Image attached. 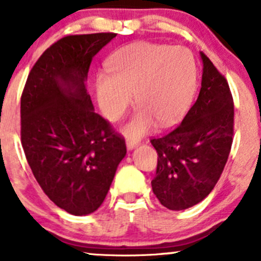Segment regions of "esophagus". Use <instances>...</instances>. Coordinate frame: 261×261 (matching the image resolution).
<instances>
[{"mask_svg": "<svg viewBox=\"0 0 261 261\" xmlns=\"http://www.w3.org/2000/svg\"><path fill=\"white\" fill-rule=\"evenodd\" d=\"M138 141H127V143H126V147H127V150H133L138 146Z\"/></svg>", "mask_w": 261, "mask_h": 261, "instance_id": "obj_1", "label": "esophagus"}]
</instances>
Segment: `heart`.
Masks as SVG:
<instances>
[{"mask_svg": "<svg viewBox=\"0 0 261 261\" xmlns=\"http://www.w3.org/2000/svg\"><path fill=\"white\" fill-rule=\"evenodd\" d=\"M110 75L97 78V98L105 117L120 120L133 103L139 109L123 128L139 139L155 126H170L186 116L197 91V64L183 46L136 41L116 50L107 62Z\"/></svg>", "mask_w": 261, "mask_h": 261, "instance_id": "b5f03b06", "label": "heart"}]
</instances>
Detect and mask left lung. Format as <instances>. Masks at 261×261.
<instances>
[{"mask_svg":"<svg viewBox=\"0 0 261 261\" xmlns=\"http://www.w3.org/2000/svg\"><path fill=\"white\" fill-rule=\"evenodd\" d=\"M198 98L175 130L151 139L158 152L152 192L160 203L181 211L203 201L223 172L233 135V101L227 81L203 53Z\"/></svg>","mask_w":261,"mask_h":261,"instance_id":"8db88e82","label":"left lung"}]
</instances>
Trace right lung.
<instances>
[{"label":"right lung","mask_w":261,"mask_h":261,"mask_svg":"<svg viewBox=\"0 0 261 261\" xmlns=\"http://www.w3.org/2000/svg\"><path fill=\"white\" fill-rule=\"evenodd\" d=\"M114 33L69 35L43 53L21 96V143L44 193L70 215L103 203L125 140L94 112L87 77L94 55Z\"/></svg>","instance_id":"right-lung-1"}]
</instances>
